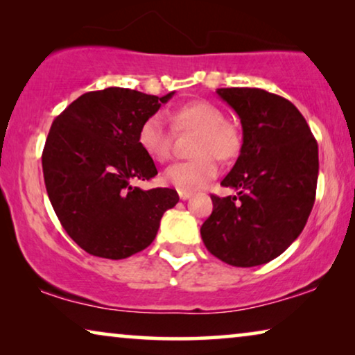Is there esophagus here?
I'll use <instances>...</instances> for the list:
<instances>
[{"label":"esophagus","instance_id":"esophagus-1","mask_svg":"<svg viewBox=\"0 0 355 355\" xmlns=\"http://www.w3.org/2000/svg\"><path fill=\"white\" fill-rule=\"evenodd\" d=\"M178 193H179V198H181V200H187V198L192 196V193L187 191H178Z\"/></svg>","mask_w":355,"mask_h":355}]
</instances>
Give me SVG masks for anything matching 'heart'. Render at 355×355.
<instances>
[{"label":"heart","mask_w":355,"mask_h":355,"mask_svg":"<svg viewBox=\"0 0 355 355\" xmlns=\"http://www.w3.org/2000/svg\"><path fill=\"white\" fill-rule=\"evenodd\" d=\"M171 125L162 114H152L139 129V144L150 158L168 162L173 155L174 132H197L192 152L196 158L178 162L164 171V181L178 191H197L216 178L220 166L216 157L227 162L241 152L242 137L225 113L210 101H191L171 113Z\"/></svg>","instance_id":"b5f03b06"}]
</instances>
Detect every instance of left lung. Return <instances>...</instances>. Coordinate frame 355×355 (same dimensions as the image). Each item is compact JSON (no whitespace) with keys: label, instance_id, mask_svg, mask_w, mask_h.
Instances as JSON below:
<instances>
[{"label":"left lung","instance_id":"8db88e82","mask_svg":"<svg viewBox=\"0 0 355 355\" xmlns=\"http://www.w3.org/2000/svg\"><path fill=\"white\" fill-rule=\"evenodd\" d=\"M216 94L239 114L241 155L221 186L237 196H211L200 227L211 255L232 266H257L283 254L313 208L318 145L300 111L261 89L231 87Z\"/></svg>","mask_w":355,"mask_h":355}]
</instances>
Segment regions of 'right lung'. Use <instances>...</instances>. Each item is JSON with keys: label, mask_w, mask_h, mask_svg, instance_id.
Masks as SVG:
<instances>
[{"label": "right lung", "mask_w": 355, "mask_h": 355, "mask_svg": "<svg viewBox=\"0 0 355 355\" xmlns=\"http://www.w3.org/2000/svg\"><path fill=\"white\" fill-rule=\"evenodd\" d=\"M110 87L72 101L48 132L43 178L58 220L87 254L121 260L147 249L174 189L142 191L134 182L158 174L139 144V129L171 98Z\"/></svg>", "instance_id": "right-lung-1"}]
</instances>
